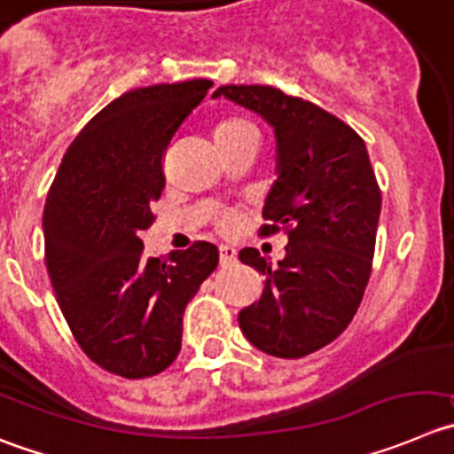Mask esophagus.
<instances>
[{
    "label": "esophagus",
    "mask_w": 454,
    "mask_h": 454,
    "mask_svg": "<svg viewBox=\"0 0 454 454\" xmlns=\"http://www.w3.org/2000/svg\"><path fill=\"white\" fill-rule=\"evenodd\" d=\"M237 262V251L232 247H219V264L223 266V269H228V266H232Z\"/></svg>",
    "instance_id": "obj_1"
}]
</instances>
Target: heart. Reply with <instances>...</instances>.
<instances>
[{
  "label": "heart",
  "instance_id": "b5f03b06",
  "mask_svg": "<svg viewBox=\"0 0 454 454\" xmlns=\"http://www.w3.org/2000/svg\"><path fill=\"white\" fill-rule=\"evenodd\" d=\"M247 131H255V127H253L248 121H241V118H228V121L219 122L217 138L239 137V134H247ZM217 223L223 232H232L237 226H239V217H237L235 210H222L217 217Z\"/></svg>",
  "mask_w": 454,
  "mask_h": 454
}]
</instances>
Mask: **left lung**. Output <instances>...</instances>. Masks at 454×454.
Returning a JSON list of instances; mask_svg holds the SVG:
<instances>
[{"label":"left lung","instance_id":"obj_1","mask_svg":"<svg viewBox=\"0 0 454 454\" xmlns=\"http://www.w3.org/2000/svg\"><path fill=\"white\" fill-rule=\"evenodd\" d=\"M219 96L273 127L278 181L260 232L289 237L275 269L257 248L239 253L266 278L260 300L239 311V329L264 354L302 358L345 332L365 294L380 217L370 154L340 118L275 87L226 84Z\"/></svg>","mask_w":454,"mask_h":454}]
</instances>
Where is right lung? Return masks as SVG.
<instances>
[{"label": "right lung", "instance_id": "obj_1", "mask_svg": "<svg viewBox=\"0 0 454 454\" xmlns=\"http://www.w3.org/2000/svg\"><path fill=\"white\" fill-rule=\"evenodd\" d=\"M210 80L152 84L112 100L62 159L44 206V260L71 333L96 365L145 379L181 349L185 304L217 269L215 244L143 255L163 160Z\"/></svg>", "mask_w": 454, "mask_h": 454}]
</instances>
